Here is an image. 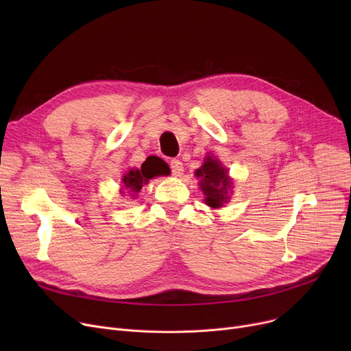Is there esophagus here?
<instances>
[{
  "label": "esophagus",
  "instance_id": "esophagus-1",
  "mask_svg": "<svg viewBox=\"0 0 351 351\" xmlns=\"http://www.w3.org/2000/svg\"><path fill=\"white\" fill-rule=\"evenodd\" d=\"M169 165H171L172 175H175V176H180L182 175V172H183V163L179 159H171Z\"/></svg>",
  "mask_w": 351,
  "mask_h": 351
}]
</instances>
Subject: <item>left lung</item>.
Wrapping results in <instances>:
<instances>
[{
	"label": "left lung",
	"instance_id": "1",
	"mask_svg": "<svg viewBox=\"0 0 351 351\" xmlns=\"http://www.w3.org/2000/svg\"><path fill=\"white\" fill-rule=\"evenodd\" d=\"M197 178H202L200 188L206 195L208 205L212 208H220L225 202L229 200L228 189L230 188V182L228 172L219 160L212 156H208L202 168L196 172Z\"/></svg>",
	"mask_w": 351,
	"mask_h": 351
}]
</instances>
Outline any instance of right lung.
Masks as SVG:
<instances>
[{"label": "right lung", "instance_id": "add662e5", "mask_svg": "<svg viewBox=\"0 0 351 351\" xmlns=\"http://www.w3.org/2000/svg\"><path fill=\"white\" fill-rule=\"evenodd\" d=\"M163 172H165L163 168H159V171H155L154 173H149V172L143 173L142 168H141V171L139 169H131L122 179L123 188H126L129 193H138L142 189L143 183H147V180H149L151 178H154L156 175H162Z\"/></svg>", "mask_w": 351, "mask_h": 351}]
</instances>
